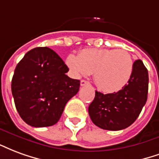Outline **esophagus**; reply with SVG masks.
Listing matches in <instances>:
<instances>
[{
    "mask_svg": "<svg viewBox=\"0 0 159 159\" xmlns=\"http://www.w3.org/2000/svg\"><path fill=\"white\" fill-rule=\"evenodd\" d=\"M87 84H89V82H88V81L84 80H82L80 81L81 86H84V85H87Z\"/></svg>",
    "mask_w": 159,
    "mask_h": 159,
    "instance_id": "34e87169",
    "label": "esophagus"
}]
</instances>
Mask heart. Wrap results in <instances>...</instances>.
<instances>
[{"label": "heart", "instance_id": "b5f03b06", "mask_svg": "<svg viewBox=\"0 0 159 159\" xmlns=\"http://www.w3.org/2000/svg\"><path fill=\"white\" fill-rule=\"evenodd\" d=\"M66 63L76 77L94 73L95 83L105 92L120 91L134 71L132 56L125 50L85 49L79 56H68Z\"/></svg>", "mask_w": 159, "mask_h": 159}]
</instances>
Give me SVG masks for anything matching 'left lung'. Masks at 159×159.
Masks as SVG:
<instances>
[{
	"instance_id": "8db88e82",
	"label": "left lung",
	"mask_w": 159,
	"mask_h": 159,
	"mask_svg": "<svg viewBox=\"0 0 159 159\" xmlns=\"http://www.w3.org/2000/svg\"><path fill=\"white\" fill-rule=\"evenodd\" d=\"M148 72L141 60L134 62V71L129 83L118 92L103 94L96 91L88 112L99 128L120 130L131 125L147 102Z\"/></svg>"
}]
</instances>
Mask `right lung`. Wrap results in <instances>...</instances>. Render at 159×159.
Instances as JSON below:
<instances>
[{
  "mask_svg": "<svg viewBox=\"0 0 159 159\" xmlns=\"http://www.w3.org/2000/svg\"><path fill=\"white\" fill-rule=\"evenodd\" d=\"M62 59L48 47L28 52L11 80L15 106L24 122L47 127L58 122L66 103L78 93L80 81L68 77Z\"/></svg>",
  "mask_w": 159,
  "mask_h": 159,
  "instance_id": "add662e5",
  "label": "right lung"
}]
</instances>
